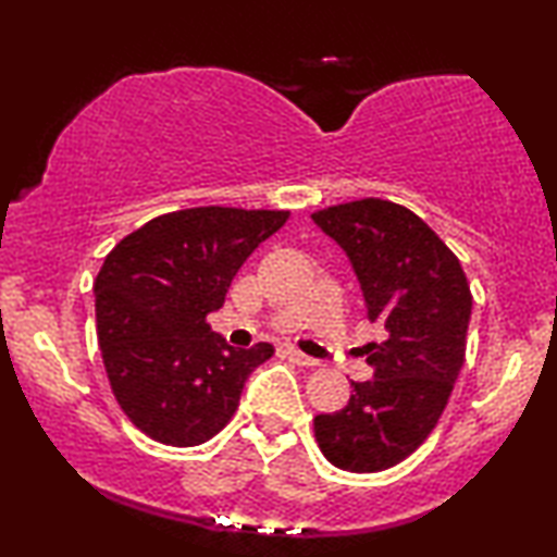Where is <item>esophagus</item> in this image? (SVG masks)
Masks as SVG:
<instances>
[{"label":"esophagus","instance_id":"34e87169","mask_svg":"<svg viewBox=\"0 0 557 557\" xmlns=\"http://www.w3.org/2000/svg\"><path fill=\"white\" fill-rule=\"evenodd\" d=\"M286 355L292 357V360L296 362V364H307V368H311V364H317V360L314 357H309V355H304L301 349H296V347H288L286 349Z\"/></svg>","mask_w":557,"mask_h":557}]
</instances>
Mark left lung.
Segmentation results:
<instances>
[{"instance_id":"left-lung-1","label":"left lung","mask_w":557,"mask_h":557,"mask_svg":"<svg viewBox=\"0 0 557 557\" xmlns=\"http://www.w3.org/2000/svg\"><path fill=\"white\" fill-rule=\"evenodd\" d=\"M311 220L345 250L370 322L385 342L368 345L372 377L352 383L349 403L314 418V436L334 467L391 469L436 429L459 377L471 317L463 269L444 240L403 205L355 200Z\"/></svg>"}]
</instances>
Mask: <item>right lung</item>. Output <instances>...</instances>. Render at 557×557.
<instances>
[{
	"instance_id": "obj_1",
	"label": "right lung",
	"mask_w": 557,
	"mask_h": 557,
	"mask_svg": "<svg viewBox=\"0 0 557 557\" xmlns=\"http://www.w3.org/2000/svg\"><path fill=\"white\" fill-rule=\"evenodd\" d=\"M286 210L193 208L126 235L98 271L96 332L119 406L166 446H197L231 421L243 385L273 347H231L210 330L246 258Z\"/></svg>"
}]
</instances>
